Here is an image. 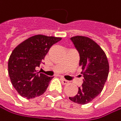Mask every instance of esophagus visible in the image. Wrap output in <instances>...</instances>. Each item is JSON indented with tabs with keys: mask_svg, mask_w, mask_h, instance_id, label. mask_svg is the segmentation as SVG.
<instances>
[{
	"mask_svg": "<svg viewBox=\"0 0 121 121\" xmlns=\"http://www.w3.org/2000/svg\"><path fill=\"white\" fill-rule=\"evenodd\" d=\"M60 79H61V81H62V83L63 84H67L69 83V81H67V80L65 79H64V78H62V77L60 78Z\"/></svg>",
	"mask_w": 121,
	"mask_h": 121,
	"instance_id": "1",
	"label": "esophagus"
}]
</instances>
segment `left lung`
I'll return each mask as SVG.
<instances>
[{
	"label": "left lung",
	"mask_w": 121,
	"mask_h": 121,
	"mask_svg": "<svg viewBox=\"0 0 121 121\" xmlns=\"http://www.w3.org/2000/svg\"><path fill=\"white\" fill-rule=\"evenodd\" d=\"M79 53V66L83 74V84L77 95L69 99L79 104H86L103 90L109 72L107 56L101 47L93 39L84 36L71 37Z\"/></svg>",
	"instance_id": "1"
}]
</instances>
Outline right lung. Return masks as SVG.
I'll return each instance as SVG.
<instances>
[{"mask_svg": "<svg viewBox=\"0 0 121 121\" xmlns=\"http://www.w3.org/2000/svg\"><path fill=\"white\" fill-rule=\"evenodd\" d=\"M61 37L37 35L18 44L8 59V74L17 93L27 99L43 94L53 77L37 72L50 47Z\"/></svg>", "mask_w": 121, "mask_h": 121, "instance_id": "right-lung-1", "label": "right lung"}]
</instances>
